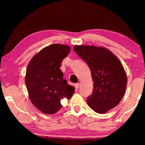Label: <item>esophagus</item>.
Masks as SVG:
<instances>
[{"instance_id": "1", "label": "esophagus", "mask_w": 145, "mask_h": 145, "mask_svg": "<svg viewBox=\"0 0 145 145\" xmlns=\"http://www.w3.org/2000/svg\"><path fill=\"white\" fill-rule=\"evenodd\" d=\"M80 84H79V83H76V84H74V86H75V88H76V89H78L79 88V87H80Z\"/></svg>"}]
</instances>
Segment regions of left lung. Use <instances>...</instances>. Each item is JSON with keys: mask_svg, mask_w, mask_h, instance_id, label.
Returning a JSON list of instances; mask_svg holds the SVG:
<instances>
[{"mask_svg": "<svg viewBox=\"0 0 145 145\" xmlns=\"http://www.w3.org/2000/svg\"><path fill=\"white\" fill-rule=\"evenodd\" d=\"M74 51L91 71L94 85L87 103L93 110L104 114L121 102L125 92L127 77L120 59L108 49L94 45H74Z\"/></svg>", "mask_w": 145, "mask_h": 145, "instance_id": "left-lung-1", "label": "left lung"}]
</instances>
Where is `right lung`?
Segmentation results:
<instances>
[{
	"instance_id": "right-lung-1",
	"label": "right lung",
	"mask_w": 145,
	"mask_h": 145,
	"mask_svg": "<svg viewBox=\"0 0 145 145\" xmlns=\"http://www.w3.org/2000/svg\"><path fill=\"white\" fill-rule=\"evenodd\" d=\"M71 51L67 45L52 44L33 56L28 63L25 76L29 98L37 109L46 114H54L62 108L61 101L70 99L74 87L67 84L61 63Z\"/></svg>"
}]
</instances>
